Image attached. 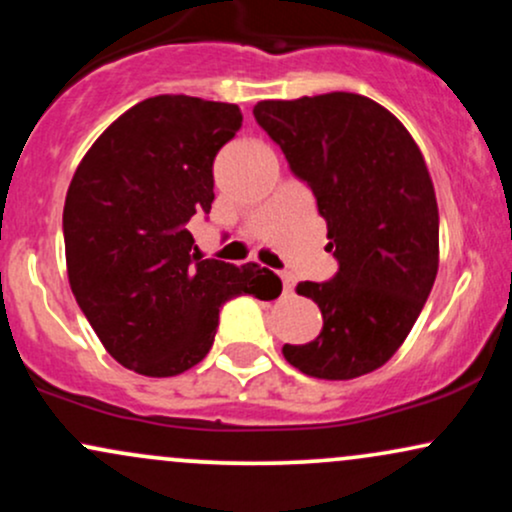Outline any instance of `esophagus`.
I'll use <instances>...</instances> for the list:
<instances>
[{
  "instance_id": "1",
  "label": "esophagus",
  "mask_w": 512,
  "mask_h": 512,
  "mask_svg": "<svg viewBox=\"0 0 512 512\" xmlns=\"http://www.w3.org/2000/svg\"><path fill=\"white\" fill-rule=\"evenodd\" d=\"M281 281H284V293H291L293 286H296V279H293V274L289 272L281 274Z\"/></svg>"
}]
</instances>
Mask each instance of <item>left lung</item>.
<instances>
[{"instance_id": "1", "label": "left lung", "mask_w": 512, "mask_h": 512, "mask_svg": "<svg viewBox=\"0 0 512 512\" xmlns=\"http://www.w3.org/2000/svg\"><path fill=\"white\" fill-rule=\"evenodd\" d=\"M257 125L313 190L327 221L330 281H301L322 332L284 344L305 375L351 380L380 368L402 346L438 274V204L411 134L390 110L358 93L262 101Z\"/></svg>"}]
</instances>
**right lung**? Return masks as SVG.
<instances>
[{
  "label": "right lung",
  "mask_w": 512,
  "mask_h": 512,
  "mask_svg": "<svg viewBox=\"0 0 512 512\" xmlns=\"http://www.w3.org/2000/svg\"><path fill=\"white\" fill-rule=\"evenodd\" d=\"M240 125L233 103L146 98L76 168L62 216L69 284L105 351L134 373H185L209 354L223 303L281 293L260 264L202 260L187 231L209 214L214 158Z\"/></svg>",
  "instance_id": "1"
}]
</instances>
